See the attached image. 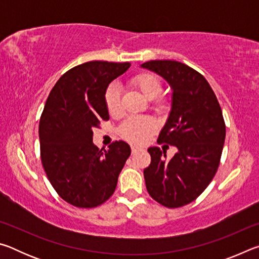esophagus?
Segmentation results:
<instances>
[{"instance_id":"esophagus-1","label":"esophagus","mask_w":259,"mask_h":259,"mask_svg":"<svg viewBox=\"0 0 259 259\" xmlns=\"http://www.w3.org/2000/svg\"><path fill=\"white\" fill-rule=\"evenodd\" d=\"M139 150H142V148L138 147V146H131V152H133V153H136Z\"/></svg>"}]
</instances>
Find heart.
<instances>
[{"label":"heart","mask_w":259,"mask_h":259,"mask_svg":"<svg viewBox=\"0 0 259 259\" xmlns=\"http://www.w3.org/2000/svg\"><path fill=\"white\" fill-rule=\"evenodd\" d=\"M130 84L148 100H153L154 109L162 112L165 108V102L160 96L163 91L162 82L155 74L140 73L131 78ZM105 106L111 116H119L122 111L120 90L115 84L107 87L104 95ZM155 123L148 117H130L123 122L120 134L131 143L142 144L154 133Z\"/></svg>","instance_id":"heart-1"}]
</instances>
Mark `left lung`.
<instances>
[{"label":"left lung","instance_id":"obj_1","mask_svg":"<svg viewBox=\"0 0 259 259\" xmlns=\"http://www.w3.org/2000/svg\"><path fill=\"white\" fill-rule=\"evenodd\" d=\"M140 67L163 77L171 88V109L157 142L178 150L166 160L164 151L148 148L146 188L164 207H183L198 198L217 172L226 134L222 108L208 81L187 65L151 60Z\"/></svg>","mask_w":259,"mask_h":259}]
</instances>
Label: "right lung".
<instances>
[{
    "mask_svg": "<svg viewBox=\"0 0 259 259\" xmlns=\"http://www.w3.org/2000/svg\"><path fill=\"white\" fill-rule=\"evenodd\" d=\"M129 63L88 61L61 76L47 99L38 125L41 160L52 187L66 202L95 208L111 198L130 146L106 151L93 143L94 126L109 119L104 95Z\"/></svg>",
    "mask_w": 259,
    "mask_h": 259,
    "instance_id": "1",
    "label": "right lung"
}]
</instances>
